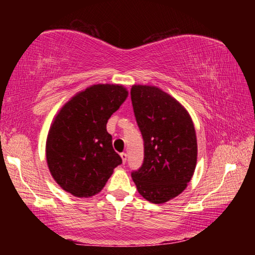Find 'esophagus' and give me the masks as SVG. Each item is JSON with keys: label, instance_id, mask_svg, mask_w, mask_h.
<instances>
[{"label": "esophagus", "instance_id": "34e87169", "mask_svg": "<svg viewBox=\"0 0 255 255\" xmlns=\"http://www.w3.org/2000/svg\"><path fill=\"white\" fill-rule=\"evenodd\" d=\"M120 156H122V159H123V163L125 164L127 161V154L126 153H122L120 154Z\"/></svg>", "mask_w": 255, "mask_h": 255}]
</instances>
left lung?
<instances>
[{"mask_svg":"<svg viewBox=\"0 0 255 255\" xmlns=\"http://www.w3.org/2000/svg\"><path fill=\"white\" fill-rule=\"evenodd\" d=\"M130 96L144 139V161L131 178L146 200L163 204L179 196L195 172V126L188 111L156 86L132 85Z\"/></svg>","mask_w":255,"mask_h":255,"instance_id":"8db88e82","label":"left lung"}]
</instances>
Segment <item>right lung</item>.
<instances>
[{
    "instance_id": "obj_1",
    "label": "right lung",
    "mask_w": 255,
    "mask_h": 255,
    "mask_svg": "<svg viewBox=\"0 0 255 255\" xmlns=\"http://www.w3.org/2000/svg\"><path fill=\"white\" fill-rule=\"evenodd\" d=\"M128 91L118 84H96L63 106L51 124L46 158L54 180L79 198L97 195L123 163L107 131L108 119Z\"/></svg>"
}]
</instances>
